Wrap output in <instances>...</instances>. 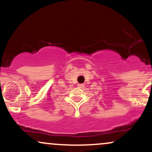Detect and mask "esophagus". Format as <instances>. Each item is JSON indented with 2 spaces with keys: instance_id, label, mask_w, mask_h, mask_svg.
Instances as JSON below:
<instances>
[{
  "instance_id": "1",
  "label": "esophagus",
  "mask_w": 152,
  "mask_h": 152,
  "mask_svg": "<svg viewBox=\"0 0 152 152\" xmlns=\"http://www.w3.org/2000/svg\"><path fill=\"white\" fill-rule=\"evenodd\" d=\"M78 86L79 87V88H82V87L84 86V85H83V83H78Z\"/></svg>"
}]
</instances>
